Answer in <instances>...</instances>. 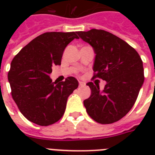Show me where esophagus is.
Masks as SVG:
<instances>
[{
  "instance_id": "34e87169",
  "label": "esophagus",
  "mask_w": 155,
  "mask_h": 155,
  "mask_svg": "<svg viewBox=\"0 0 155 155\" xmlns=\"http://www.w3.org/2000/svg\"><path fill=\"white\" fill-rule=\"evenodd\" d=\"M79 85H80V87H84L85 85V84L84 82H80L79 83Z\"/></svg>"
}]
</instances>
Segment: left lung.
<instances>
[{"mask_svg": "<svg viewBox=\"0 0 155 155\" xmlns=\"http://www.w3.org/2000/svg\"><path fill=\"white\" fill-rule=\"evenodd\" d=\"M96 54L94 78L105 80L103 90L87 83L91 96L84 101L87 114L97 122L112 124L125 117L134 104L144 82L142 58L135 49L117 36L103 30L79 31Z\"/></svg>", "mask_w": 155, "mask_h": 155, "instance_id": "1", "label": "left lung"}]
</instances>
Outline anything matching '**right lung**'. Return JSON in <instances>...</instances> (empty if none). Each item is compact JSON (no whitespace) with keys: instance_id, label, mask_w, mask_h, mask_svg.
I'll list each match as a JSON object with an SVG mask.
<instances>
[{"instance_id":"right-lung-1","label":"right lung","mask_w":155,"mask_h":155,"mask_svg":"<svg viewBox=\"0 0 155 155\" xmlns=\"http://www.w3.org/2000/svg\"><path fill=\"white\" fill-rule=\"evenodd\" d=\"M75 32H47L21 50L11 62L8 80L11 94L27 120L42 126L57 122L64 114L68 97L79 85L75 78L52 82V66L60 65L66 47Z\"/></svg>"}]
</instances>
